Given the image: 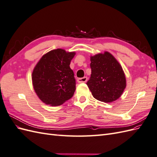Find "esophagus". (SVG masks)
Here are the masks:
<instances>
[{
  "label": "esophagus",
  "instance_id": "obj_1",
  "mask_svg": "<svg viewBox=\"0 0 157 157\" xmlns=\"http://www.w3.org/2000/svg\"><path fill=\"white\" fill-rule=\"evenodd\" d=\"M87 81V77H84L82 78H79L77 79V82L78 83H83V82H86Z\"/></svg>",
  "mask_w": 157,
  "mask_h": 157
}]
</instances>
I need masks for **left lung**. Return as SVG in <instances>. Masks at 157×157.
Returning a JSON list of instances; mask_svg holds the SVG:
<instances>
[{
    "mask_svg": "<svg viewBox=\"0 0 157 157\" xmlns=\"http://www.w3.org/2000/svg\"><path fill=\"white\" fill-rule=\"evenodd\" d=\"M92 74L86 84L94 98L110 103L119 98L126 86L121 65L108 52L90 58Z\"/></svg>",
    "mask_w": 157,
    "mask_h": 157,
    "instance_id": "left-lung-1",
    "label": "left lung"
}]
</instances>
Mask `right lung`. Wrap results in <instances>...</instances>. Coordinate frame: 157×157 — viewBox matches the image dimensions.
Segmentation results:
<instances>
[{
  "label": "right lung",
  "instance_id": "1",
  "mask_svg": "<svg viewBox=\"0 0 157 157\" xmlns=\"http://www.w3.org/2000/svg\"><path fill=\"white\" fill-rule=\"evenodd\" d=\"M75 52L52 50L42 57L33 71V87L46 105L58 106L73 96L76 80L71 61Z\"/></svg>",
  "mask_w": 157,
  "mask_h": 157
}]
</instances>
